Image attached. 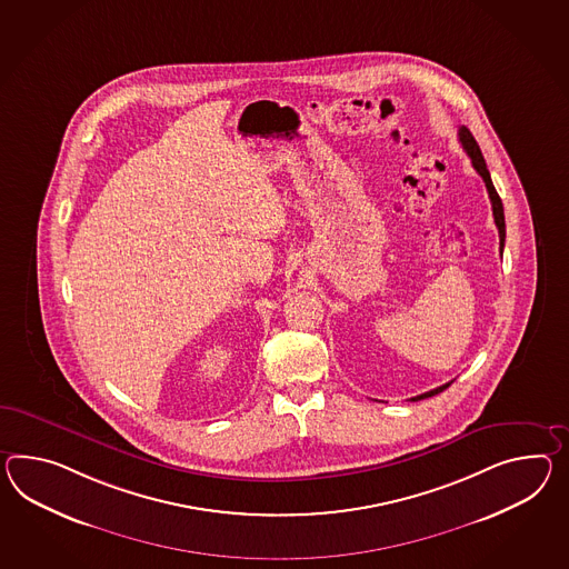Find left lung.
<instances>
[{
  "instance_id": "left-lung-1",
  "label": "left lung",
  "mask_w": 569,
  "mask_h": 569,
  "mask_svg": "<svg viewBox=\"0 0 569 569\" xmlns=\"http://www.w3.org/2000/svg\"><path fill=\"white\" fill-rule=\"evenodd\" d=\"M458 139H460V143H462V150L467 152V156L471 158V164L479 174H481V179L486 181L487 193H489V199H491V209H493V220H496V226H498L499 232V250H503V242H506V220H503V206H501V199H499L498 191H496V187H493V182H491V174H489V170H487L486 158H483V153L479 150V146H477V141L472 138L471 131L467 129V127L462 126L458 129ZM452 382H446L442 387L433 388V390H428V392H423V395H417L413 397L411 401H421V399H428V397H433V395H438V392H442L446 388L450 387Z\"/></svg>"
}]
</instances>
